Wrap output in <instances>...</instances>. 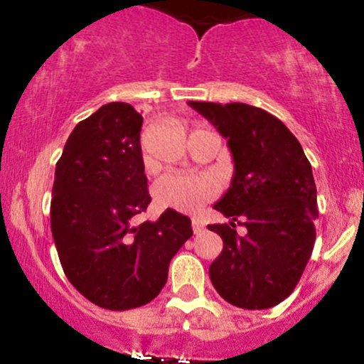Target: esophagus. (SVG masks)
<instances>
[{
    "mask_svg": "<svg viewBox=\"0 0 364 364\" xmlns=\"http://www.w3.org/2000/svg\"><path fill=\"white\" fill-rule=\"evenodd\" d=\"M192 229H193V232L199 234L200 230H204V223L200 222L199 218H192Z\"/></svg>",
    "mask_w": 364,
    "mask_h": 364,
    "instance_id": "34e87169",
    "label": "esophagus"
}]
</instances>
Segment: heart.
Returning a JSON list of instances; mask_svg holds the SVG:
<instances>
[{
  "mask_svg": "<svg viewBox=\"0 0 364 364\" xmlns=\"http://www.w3.org/2000/svg\"><path fill=\"white\" fill-rule=\"evenodd\" d=\"M144 164H149L144 153ZM155 199L159 204L179 211H193L200 204L208 203L218 192L216 181L205 174H185V172H167L155 183Z\"/></svg>",
  "mask_w": 364,
  "mask_h": 364,
  "instance_id": "b5f03b06",
  "label": "heart"
}]
</instances>
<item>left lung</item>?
<instances>
[{
	"label": "left lung",
	"mask_w": 364,
	"mask_h": 364,
	"mask_svg": "<svg viewBox=\"0 0 364 364\" xmlns=\"http://www.w3.org/2000/svg\"><path fill=\"white\" fill-rule=\"evenodd\" d=\"M188 104L227 139L236 168L215 204L232 222L208 225L223 241L209 266L213 287L234 306H274L294 291L314 250L318 209L310 161L273 114L240 102ZM236 223L247 235L235 232Z\"/></svg>",
	"instance_id": "8db88e82"
}]
</instances>
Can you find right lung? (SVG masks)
Masks as SVG:
<instances>
[{
  "label": "right lung",
  "instance_id": "obj_1",
  "mask_svg": "<svg viewBox=\"0 0 364 364\" xmlns=\"http://www.w3.org/2000/svg\"><path fill=\"white\" fill-rule=\"evenodd\" d=\"M142 116L104 105L70 134L56 164L50 229L70 284L107 310L142 306L160 294L168 262L192 236L188 216L167 208L134 225L151 203L141 153Z\"/></svg>",
  "mask_w": 364,
  "mask_h": 364
}]
</instances>
